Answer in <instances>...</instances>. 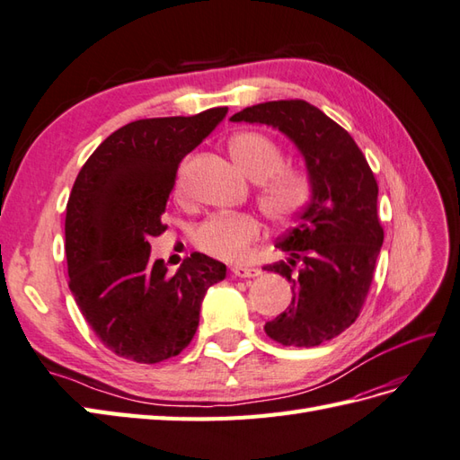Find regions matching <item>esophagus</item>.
Segmentation results:
<instances>
[{"label": "esophagus", "instance_id": "34e87169", "mask_svg": "<svg viewBox=\"0 0 460 460\" xmlns=\"http://www.w3.org/2000/svg\"><path fill=\"white\" fill-rule=\"evenodd\" d=\"M231 274L234 279H254V276L261 274V270L251 269V266H231Z\"/></svg>", "mask_w": 460, "mask_h": 460}]
</instances>
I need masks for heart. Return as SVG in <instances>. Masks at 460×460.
<instances>
[{"label": "heart", "mask_w": 460, "mask_h": 460, "mask_svg": "<svg viewBox=\"0 0 460 460\" xmlns=\"http://www.w3.org/2000/svg\"><path fill=\"white\" fill-rule=\"evenodd\" d=\"M229 153L241 172L256 184V201L269 219L284 223L296 217L312 198L309 178L294 168H282L284 155L272 138L244 131L231 137ZM262 223L252 213H216L194 231L199 251L213 259L237 262L261 239Z\"/></svg>", "instance_id": "heart-1"}]
</instances>
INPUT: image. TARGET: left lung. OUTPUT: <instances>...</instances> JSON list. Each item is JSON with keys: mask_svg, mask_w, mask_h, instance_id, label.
<instances>
[{"mask_svg": "<svg viewBox=\"0 0 460 460\" xmlns=\"http://www.w3.org/2000/svg\"><path fill=\"white\" fill-rule=\"evenodd\" d=\"M231 121L274 127L305 160L312 198L276 243L290 259L264 266L286 276L294 296L264 331L284 347H317L355 323L370 290L384 241L376 178L343 127L304 100L252 105Z\"/></svg>", "mask_w": 460, "mask_h": 460, "instance_id": "obj_1", "label": "left lung"}]
</instances>
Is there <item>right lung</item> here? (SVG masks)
<instances>
[{
  "label": "right lung",
  "mask_w": 460,
  "mask_h": 460,
  "mask_svg": "<svg viewBox=\"0 0 460 460\" xmlns=\"http://www.w3.org/2000/svg\"><path fill=\"white\" fill-rule=\"evenodd\" d=\"M227 108L127 123L85 160L66 204L70 292L102 343L143 365L172 358L194 339L208 288L226 264L191 252L176 274L151 261V237L178 166L216 129Z\"/></svg>",
  "instance_id": "right-lung-1"
}]
</instances>
